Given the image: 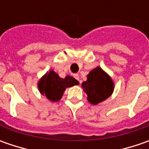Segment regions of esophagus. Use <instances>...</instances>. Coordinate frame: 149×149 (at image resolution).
Here are the masks:
<instances>
[{
  "instance_id": "34e87169",
  "label": "esophagus",
  "mask_w": 149,
  "mask_h": 149,
  "mask_svg": "<svg viewBox=\"0 0 149 149\" xmlns=\"http://www.w3.org/2000/svg\"><path fill=\"white\" fill-rule=\"evenodd\" d=\"M74 77L78 81H79V74H74ZM79 82H80V81H79Z\"/></svg>"
}]
</instances>
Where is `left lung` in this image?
Returning <instances> with one entry per match:
<instances>
[{"mask_svg": "<svg viewBox=\"0 0 149 149\" xmlns=\"http://www.w3.org/2000/svg\"><path fill=\"white\" fill-rule=\"evenodd\" d=\"M82 88L88 95L89 103L98 104L112 95L113 83L105 72L97 67L88 74L87 81L82 83Z\"/></svg>", "mask_w": 149, "mask_h": 149, "instance_id": "1", "label": "left lung"}]
</instances>
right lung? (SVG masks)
<instances>
[{
	"label": "right lung",
	"mask_w": 149,
	"mask_h": 149,
	"mask_svg": "<svg viewBox=\"0 0 149 149\" xmlns=\"http://www.w3.org/2000/svg\"><path fill=\"white\" fill-rule=\"evenodd\" d=\"M79 84V82L71 76L61 79L53 70L46 74L39 82V89L41 94L51 101H58L61 99L65 90L68 87Z\"/></svg>",
	"instance_id": "add662e5"
}]
</instances>
